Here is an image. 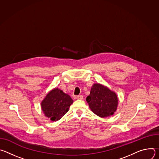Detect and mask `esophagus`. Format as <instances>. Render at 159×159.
I'll return each instance as SVG.
<instances>
[{"label": "esophagus", "mask_w": 159, "mask_h": 159, "mask_svg": "<svg viewBox=\"0 0 159 159\" xmlns=\"http://www.w3.org/2000/svg\"><path fill=\"white\" fill-rule=\"evenodd\" d=\"M76 98H77V99H83V96H82V95H79V96H77Z\"/></svg>", "instance_id": "obj_1"}]
</instances>
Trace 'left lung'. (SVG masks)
I'll return each instance as SVG.
<instances>
[{"label":"left lung","instance_id":"8db88e82","mask_svg":"<svg viewBox=\"0 0 159 159\" xmlns=\"http://www.w3.org/2000/svg\"><path fill=\"white\" fill-rule=\"evenodd\" d=\"M86 101L91 111L101 118L114 115L118 105L116 93L99 83L93 85Z\"/></svg>","mask_w":159,"mask_h":159}]
</instances>
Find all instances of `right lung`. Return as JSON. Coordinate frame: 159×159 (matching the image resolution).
Listing matches in <instances>:
<instances>
[{"mask_svg": "<svg viewBox=\"0 0 159 159\" xmlns=\"http://www.w3.org/2000/svg\"><path fill=\"white\" fill-rule=\"evenodd\" d=\"M73 102L69 94L56 87L45 96L41 103V107L45 116L52 121H56L66 114Z\"/></svg>", "mask_w": 159, "mask_h": 159, "instance_id": "obj_1", "label": "right lung"}]
</instances>
